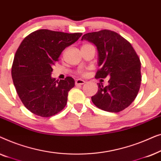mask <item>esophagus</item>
Wrapping results in <instances>:
<instances>
[{"label": "esophagus", "mask_w": 161, "mask_h": 161, "mask_svg": "<svg viewBox=\"0 0 161 161\" xmlns=\"http://www.w3.org/2000/svg\"><path fill=\"white\" fill-rule=\"evenodd\" d=\"M85 83V81L83 80H81V79H78V80H75V84L76 85H83Z\"/></svg>", "instance_id": "34e87169"}]
</instances>
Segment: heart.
Wrapping results in <instances>:
<instances>
[{
  "label": "heart",
  "instance_id": "1",
  "mask_svg": "<svg viewBox=\"0 0 161 161\" xmlns=\"http://www.w3.org/2000/svg\"><path fill=\"white\" fill-rule=\"evenodd\" d=\"M78 73L79 75H85V71L83 69H80V70H78Z\"/></svg>",
  "mask_w": 161,
  "mask_h": 161
}]
</instances>
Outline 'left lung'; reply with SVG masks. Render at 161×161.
Segmentation results:
<instances>
[{
	"label": "left lung",
	"mask_w": 161,
	"mask_h": 161,
	"mask_svg": "<svg viewBox=\"0 0 161 161\" xmlns=\"http://www.w3.org/2000/svg\"><path fill=\"white\" fill-rule=\"evenodd\" d=\"M94 43L98 50L96 78L111 77L109 84L97 83L98 91L92 97L94 105L103 111L118 113L133 102L139 91L142 75L139 57L127 39L115 31L101 30L82 36Z\"/></svg>",
	"instance_id": "8db88e82"
}]
</instances>
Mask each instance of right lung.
<instances>
[{
	"instance_id": "obj_1",
	"label": "right lung",
	"mask_w": 161,
	"mask_h": 161,
	"mask_svg": "<svg viewBox=\"0 0 161 161\" xmlns=\"http://www.w3.org/2000/svg\"><path fill=\"white\" fill-rule=\"evenodd\" d=\"M81 35L40 29L31 33L19 45L13 61L12 77L19 99L31 113L50 117L64 108L75 80L71 77L58 82L52 78L53 66L61 52Z\"/></svg>"
}]
</instances>
